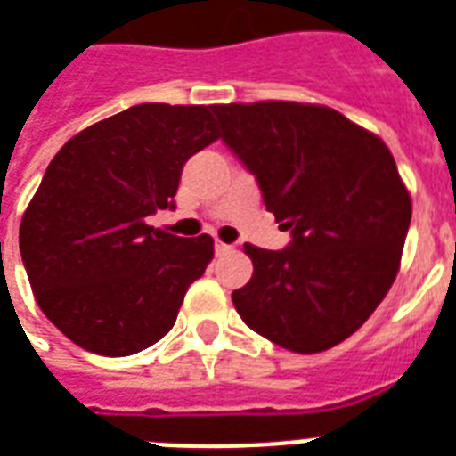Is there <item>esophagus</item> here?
Listing matches in <instances>:
<instances>
[{"label": "esophagus", "instance_id": "1", "mask_svg": "<svg viewBox=\"0 0 456 456\" xmlns=\"http://www.w3.org/2000/svg\"><path fill=\"white\" fill-rule=\"evenodd\" d=\"M215 251H217L219 256H222V254H229V251H232V246L224 244V241H215Z\"/></svg>", "mask_w": 456, "mask_h": 456}]
</instances>
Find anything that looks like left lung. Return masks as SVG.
Returning a JSON list of instances; mask_svg holds the SVG:
<instances>
[{
  "instance_id": "1",
  "label": "left lung",
  "mask_w": 456,
  "mask_h": 456,
  "mask_svg": "<svg viewBox=\"0 0 456 456\" xmlns=\"http://www.w3.org/2000/svg\"><path fill=\"white\" fill-rule=\"evenodd\" d=\"M222 142L258 181L289 241L246 244L254 275L232 292L248 329L322 353L362 326L399 273L411 198L377 134L338 110L292 101L212 106Z\"/></svg>"
}]
</instances>
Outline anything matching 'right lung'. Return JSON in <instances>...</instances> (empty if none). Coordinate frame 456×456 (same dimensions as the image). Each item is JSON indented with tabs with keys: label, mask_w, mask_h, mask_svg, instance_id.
Masks as SVG:
<instances>
[{
	"label": "right lung",
	"mask_w": 456,
	"mask_h": 456,
	"mask_svg": "<svg viewBox=\"0 0 456 456\" xmlns=\"http://www.w3.org/2000/svg\"><path fill=\"white\" fill-rule=\"evenodd\" d=\"M217 137L212 106L142 103L50 161L19 246L36 302L79 348L125 357L171 331L212 239L174 237L147 217L174 208L183 164Z\"/></svg>",
	"instance_id": "obj_1"
}]
</instances>
